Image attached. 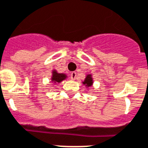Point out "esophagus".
<instances>
[{"label": "esophagus", "mask_w": 148, "mask_h": 148, "mask_svg": "<svg viewBox=\"0 0 148 148\" xmlns=\"http://www.w3.org/2000/svg\"><path fill=\"white\" fill-rule=\"evenodd\" d=\"M70 77H71V79L75 80V79H76V73L75 72H73V73L70 74Z\"/></svg>", "instance_id": "esophagus-1"}]
</instances>
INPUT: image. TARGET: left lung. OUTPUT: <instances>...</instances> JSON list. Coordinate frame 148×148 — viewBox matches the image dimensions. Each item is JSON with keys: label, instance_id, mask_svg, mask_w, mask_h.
I'll return each mask as SVG.
<instances>
[{"label": "left lung", "instance_id": "obj_1", "mask_svg": "<svg viewBox=\"0 0 148 148\" xmlns=\"http://www.w3.org/2000/svg\"><path fill=\"white\" fill-rule=\"evenodd\" d=\"M93 78H92V75L91 74H88V75H86V78L83 81V85H85L86 87L89 88V87H90L92 85H93Z\"/></svg>", "mask_w": 148, "mask_h": 148}]
</instances>
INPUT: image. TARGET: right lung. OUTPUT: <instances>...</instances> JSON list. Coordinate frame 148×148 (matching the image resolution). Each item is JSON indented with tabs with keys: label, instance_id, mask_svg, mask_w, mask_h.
<instances>
[{
	"label": "right lung",
	"instance_id": "obj_1",
	"mask_svg": "<svg viewBox=\"0 0 148 148\" xmlns=\"http://www.w3.org/2000/svg\"><path fill=\"white\" fill-rule=\"evenodd\" d=\"M66 78H67V75L65 73H58L56 70L52 71L51 82L54 83V84L61 83L62 81L65 80Z\"/></svg>",
	"mask_w": 148,
	"mask_h": 148
}]
</instances>
